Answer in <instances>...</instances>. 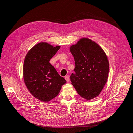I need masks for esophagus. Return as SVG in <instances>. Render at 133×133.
Returning <instances> with one entry per match:
<instances>
[{"label":"esophagus","instance_id":"obj_1","mask_svg":"<svg viewBox=\"0 0 133 133\" xmlns=\"http://www.w3.org/2000/svg\"><path fill=\"white\" fill-rule=\"evenodd\" d=\"M65 79L66 80L67 82H69V76L68 75L66 76L65 77Z\"/></svg>","mask_w":133,"mask_h":133}]
</instances>
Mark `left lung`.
<instances>
[{"instance_id":"8db88e82","label":"left lung","mask_w":133,"mask_h":133,"mask_svg":"<svg viewBox=\"0 0 133 133\" xmlns=\"http://www.w3.org/2000/svg\"><path fill=\"white\" fill-rule=\"evenodd\" d=\"M74 56L75 73L71 84L83 98L89 100L97 96L108 78L109 63L102 48L88 38L79 40L70 48Z\"/></svg>"}]
</instances>
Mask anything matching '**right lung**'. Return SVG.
<instances>
[{"label": "right lung", "instance_id": "right-lung-1", "mask_svg": "<svg viewBox=\"0 0 133 133\" xmlns=\"http://www.w3.org/2000/svg\"><path fill=\"white\" fill-rule=\"evenodd\" d=\"M46 43L33 47L26 55L23 67L25 83L30 92L41 101L48 102L58 95L62 86L66 83L50 60L59 49Z\"/></svg>", "mask_w": 133, "mask_h": 133}]
</instances>
